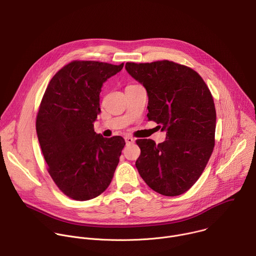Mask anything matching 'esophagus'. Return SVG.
<instances>
[{
	"instance_id": "34e87169",
	"label": "esophagus",
	"mask_w": 256,
	"mask_h": 256,
	"mask_svg": "<svg viewBox=\"0 0 256 256\" xmlns=\"http://www.w3.org/2000/svg\"><path fill=\"white\" fill-rule=\"evenodd\" d=\"M126 144H134V138H132V136H126Z\"/></svg>"
}]
</instances>
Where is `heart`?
Here are the masks:
<instances>
[{
  "instance_id": "obj_1",
  "label": "heart",
  "mask_w": 256,
  "mask_h": 256,
  "mask_svg": "<svg viewBox=\"0 0 256 256\" xmlns=\"http://www.w3.org/2000/svg\"><path fill=\"white\" fill-rule=\"evenodd\" d=\"M128 86H132V85H128Z\"/></svg>"
}]
</instances>
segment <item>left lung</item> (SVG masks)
<instances>
[{"mask_svg": "<svg viewBox=\"0 0 256 256\" xmlns=\"http://www.w3.org/2000/svg\"><path fill=\"white\" fill-rule=\"evenodd\" d=\"M128 74L147 90V114L166 130V140H136V167L156 192L176 196L204 172L214 146L216 108L212 93L196 70L171 60L126 62Z\"/></svg>", "mask_w": 256, "mask_h": 256, "instance_id": "left-lung-1", "label": "left lung"}]
</instances>
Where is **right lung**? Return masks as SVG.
<instances>
[{
	"label": "right lung",
	"instance_id": "add662e5",
	"mask_svg": "<svg viewBox=\"0 0 256 256\" xmlns=\"http://www.w3.org/2000/svg\"><path fill=\"white\" fill-rule=\"evenodd\" d=\"M116 66L96 60H72L50 81L36 116V132L56 186L70 198L89 200L110 184L124 138H103L94 132L100 114L103 83L118 74Z\"/></svg>",
	"mask_w": 256,
	"mask_h": 256
}]
</instances>
